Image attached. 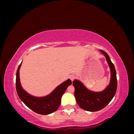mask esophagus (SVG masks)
<instances>
[{
	"mask_svg": "<svg viewBox=\"0 0 134 134\" xmlns=\"http://www.w3.org/2000/svg\"><path fill=\"white\" fill-rule=\"evenodd\" d=\"M75 76L74 75H71L70 76V79H71V80L72 81H74V79H75Z\"/></svg>",
	"mask_w": 134,
	"mask_h": 134,
	"instance_id": "esophagus-1",
	"label": "esophagus"
}]
</instances>
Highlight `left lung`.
Segmentation results:
<instances>
[{
    "label": "left lung",
    "instance_id": "left-lung-1",
    "mask_svg": "<svg viewBox=\"0 0 134 134\" xmlns=\"http://www.w3.org/2000/svg\"><path fill=\"white\" fill-rule=\"evenodd\" d=\"M100 51L106 58L111 72L110 83L106 89L100 92H94L87 89L79 81L75 79L72 82L76 102L82 109L90 112H96L104 108L112 100L117 90L118 81L114 65L109 55L102 50Z\"/></svg>",
    "mask_w": 134,
    "mask_h": 134
}]
</instances>
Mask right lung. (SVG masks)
I'll return each instance as SVG.
<instances>
[{
	"label": "right lung",
	"mask_w": 134,
	"mask_h": 134,
	"mask_svg": "<svg viewBox=\"0 0 134 134\" xmlns=\"http://www.w3.org/2000/svg\"><path fill=\"white\" fill-rule=\"evenodd\" d=\"M19 64L16 74V90L21 100L34 112L40 115H48L58 109L61 103L63 94L72 82L70 79L63 82L50 94L43 97H36L30 95L22 89L19 81Z\"/></svg>",
	"instance_id": "obj_1"
}]
</instances>
